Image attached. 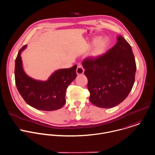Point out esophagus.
I'll list each match as a JSON object with an SVG mask.
<instances>
[{"instance_id": "34e87169", "label": "esophagus", "mask_w": 155, "mask_h": 155, "mask_svg": "<svg viewBox=\"0 0 155 155\" xmlns=\"http://www.w3.org/2000/svg\"><path fill=\"white\" fill-rule=\"evenodd\" d=\"M84 69L83 67V66L81 64H79L77 66V75H81L84 73Z\"/></svg>"}]
</instances>
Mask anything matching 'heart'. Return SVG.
Instances as JSON below:
<instances>
[{"label":"heart","mask_w":155,"mask_h":155,"mask_svg":"<svg viewBox=\"0 0 155 155\" xmlns=\"http://www.w3.org/2000/svg\"><path fill=\"white\" fill-rule=\"evenodd\" d=\"M97 40H98L97 38L94 39L93 40V43H96L97 41ZM107 44H108V42L106 39H102L99 40L96 44L94 48H93L92 51V55L94 57H97L103 54L105 51V50L107 47Z\"/></svg>","instance_id":"1"}]
</instances>
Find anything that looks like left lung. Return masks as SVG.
<instances>
[{
	"label": "left lung",
	"instance_id": "1",
	"mask_svg": "<svg viewBox=\"0 0 155 155\" xmlns=\"http://www.w3.org/2000/svg\"><path fill=\"white\" fill-rule=\"evenodd\" d=\"M90 101L99 108L114 107L126 98L135 82L136 63L132 48L122 35L105 54L83 62Z\"/></svg>",
	"mask_w": 155,
	"mask_h": 155
}]
</instances>
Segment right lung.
Instances as JSON below:
<instances>
[{"label":"right lung","instance_id":"right-lung-1","mask_svg":"<svg viewBox=\"0 0 155 155\" xmlns=\"http://www.w3.org/2000/svg\"><path fill=\"white\" fill-rule=\"evenodd\" d=\"M26 46L19 50L15 59V80L19 93L28 104L36 109L50 111L61 108L66 102L68 86L77 77V65L55 71L46 81L34 80L26 74L22 66L20 54Z\"/></svg>","mask_w":155,"mask_h":155}]
</instances>
